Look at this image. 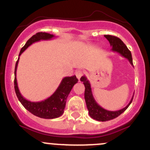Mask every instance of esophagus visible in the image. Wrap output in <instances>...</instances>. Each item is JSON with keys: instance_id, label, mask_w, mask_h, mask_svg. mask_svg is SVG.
Masks as SVG:
<instances>
[{"instance_id": "1", "label": "esophagus", "mask_w": 150, "mask_h": 150, "mask_svg": "<svg viewBox=\"0 0 150 150\" xmlns=\"http://www.w3.org/2000/svg\"><path fill=\"white\" fill-rule=\"evenodd\" d=\"M84 72L83 70H81V69H78V70H77L76 72H75V75H76L77 78H78V80H80V78L82 77V75H83Z\"/></svg>"}]
</instances>
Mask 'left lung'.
<instances>
[{
  "mask_svg": "<svg viewBox=\"0 0 150 150\" xmlns=\"http://www.w3.org/2000/svg\"><path fill=\"white\" fill-rule=\"evenodd\" d=\"M104 36L108 40L110 46L112 47V51L119 53L122 57L127 59L130 63V64L133 66L131 53L128 50L127 46L124 44V42L120 38L117 37V36H111V35H104ZM81 81L83 82L84 86H85L84 98H85L86 104L87 108H88V114H89V116L91 118L97 120V121L105 122L117 118L120 114H122L123 112L129 107L130 103H132L133 96L131 100H130V103L124 108H122L119 110H115V111L105 110L103 108H102L100 105H98V103L94 100V97H93L92 91H91V84H90L89 81L87 79L86 77H81Z\"/></svg>",
  "mask_w": 150,
  "mask_h": 150,
  "instance_id": "obj_1",
  "label": "left lung"
}]
</instances>
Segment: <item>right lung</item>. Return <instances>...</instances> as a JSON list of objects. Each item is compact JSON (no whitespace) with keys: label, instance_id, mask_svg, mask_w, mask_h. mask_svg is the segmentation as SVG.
<instances>
[{"label":"right lung","instance_id":"1","mask_svg":"<svg viewBox=\"0 0 150 150\" xmlns=\"http://www.w3.org/2000/svg\"><path fill=\"white\" fill-rule=\"evenodd\" d=\"M54 37V35L45 33V32H39L32 36L20 50L19 58L16 62L15 69H14V90H15L19 101L24 106L25 108L30 112L32 114L43 119L58 118L63 114L68 95L72 90L73 86L78 81L76 76L73 75L71 77H64L55 92L46 100L40 102H31L26 100L20 93L18 86H17L16 73H17V65H18L20 55L29 46L36 42H40L41 40H50Z\"/></svg>","mask_w":150,"mask_h":150}]
</instances>
